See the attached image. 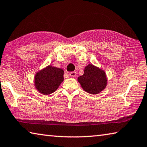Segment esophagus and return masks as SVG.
<instances>
[{
	"label": "esophagus",
	"mask_w": 147,
	"mask_h": 147,
	"mask_svg": "<svg viewBox=\"0 0 147 147\" xmlns=\"http://www.w3.org/2000/svg\"><path fill=\"white\" fill-rule=\"evenodd\" d=\"M69 76H71V77H75L76 76V72H71V73H69Z\"/></svg>",
	"instance_id": "obj_1"
}]
</instances>
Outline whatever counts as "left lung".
Instances as JSON below:
<instances>
[{"mask_svg":"<svg viewBox=\"0 0 147 147\" xmlns=\"http://www.w3.org/2000/svg\"><path fill=\"white\" fill-rule=\"evenodd\" d=\"M82 88L90 94H97L105 88L107 84L104 72L92 64L86 66L84 74L78 78Z\"/></svg>","mask_w":147,"mask_h":147,"instance_id":"obj_1","label":"left lung"}]
</instances>
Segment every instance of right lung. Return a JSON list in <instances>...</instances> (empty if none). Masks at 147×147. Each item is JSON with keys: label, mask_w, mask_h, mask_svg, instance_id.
<instances>
[{"label": "right lung", "mask_w": 147, "mask_h": 147, "mask_svg": "<svg viewBox=\"0 0 147 147\" xmlns=\"http://www.w3.org/2000/svg\"><path fill=\"white\" fill-rule=\"evenodd\" d=\"M63 70L49 65L38 72L35 77L36 89L43 94L55 91L63 81Z\"/></svg>", "instance_id": "add662e5"}]
</instances>
